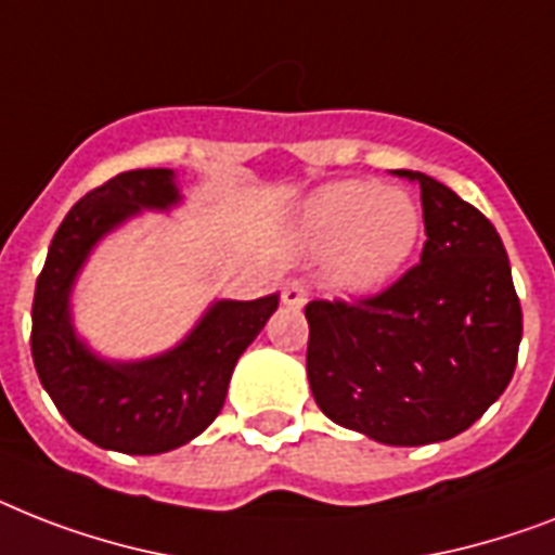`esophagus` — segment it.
Returning <instances> with one entry per match:
<instances>
[{
    "label": "esophagus",
    "mask_w": 555,
    "mask_h": 555,
    "mask_svg": "<svg viewBox=\"0 0 555 555\" xmlns=\"http://www.w3.org/2000/svg\"><path fill=\"white\" fill-rule=\"evenodd\" d=\"M281 298L292 309H300L306 304V298H309V286L304 281H286L281 289Z\"/></svg>",
    "instance_id": "34e87169"
}]
</instances>
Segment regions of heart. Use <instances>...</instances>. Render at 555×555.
I'll list each match as a JSON object with an SVG mask.
<instances>
[{
  "label": "heart",
  "mask_w": 555,
  "mask_h": 555,
  "mask_svg": "<svg viewBox=\"0 0 555 555\" xmlns=\"http://www.w3.org/2000/svg\"><path fill=\"white\" fill-rule=\"evenodd\" d=\"M418 206L403 192L378 183L326 185L306 211V232L332 249L338 281L349 289H375L387 283L412 255L418 241Z\"/></svg>",
  "instance_id": "b5f03b06"
}]
</instances>
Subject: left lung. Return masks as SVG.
Masks as SVG:
<instances>
[{
    "label": "left lung",
    "instance_id": "8db88e82",
    "mask_svg": "<svg viewBox=\"0 0 555 555\" xmlns=\"http://www.w3.org/2000/svg\"><path fill=\"white\" fill-rule=\"evenodd\" d=\"M424 249L352 300H309L306 375L326 418L380 444L421 447L473 427L507 389L521 304L495 225L421 171Z\"/></svg>",
    "mask_w": 555,
    "mask_h": 555
}]
</instances>
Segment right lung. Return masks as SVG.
I'll return each instance as SVG.
<instances>
[{
	"instance_id": "1",
	"label": "right lung",
	"mask_w": 555,
	"mask_h": 555,
	"mask_svg": "<svg viewBox=\"0 0 555 555\" xmlns=\"http://www.w3.org/2000/svg\"><path fill=\"white\" fill-rule=\"evenodd\" d=\"M171 203L177 189L168 168L111 177L65 215L37 278L30 309L37 375L70 427L102 450L157 455L201 436L223 410L237 358L278 309V295L220 300L180 347L152 361L108 363L88 352L68 321V292L79 266L126 217Z\"/></svg>"
}]
</instances>
